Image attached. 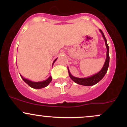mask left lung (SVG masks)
<instances>
[{
    "mask_svg": "<svg viewBox=\"0 0 127 127\" xmlns=\"http://www.w3.org/2000/svg\"><path fill=\"white\" fill-rule=\"evenodd\" d=\"M100 32H101L103 37L104 38V41H105V44L106 46V48H107V52H106V59L104 63V65L102 67L101 70L98 73L95 74V75L91 76L88 77V78H76V77L73 76L71 75L70 72L68 70V75H69L70 78L72 79V80L74 81V82L76 83V84H79V85H82L84 86H92L94 85L95 84L98 83L100 80H101L103 79V77L104 76V75H106V73H107V69L109 67V46L107 45V40L104 36V33H103V32L101 31V30L100 29Z\"/></svg>",
    "mask_w": 127,
    "mask_h": 127,
    "instance_id": "left-lung-1",
    "label": "left lung"
}]
</instances>
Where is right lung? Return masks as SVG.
I'll return each mask as SVG.
<instances>
[{"mask_svg": "<svg viewBox=\"0 0 127 127\" xmlns=\"http://www.w3.org/2000/svg\"><path fill=\"white\" fill-rule=\"evenodd\" d=\"M57 59H56L54 61L53 64L54 63V62L57 60ZM20 76H21V78L23 79V81H24L26 84H28V85L30 86V87H32V88H36V89H40V88H44V87H46V86L49 85V83L51 82L52 81V77L51 76L46 80H45V81H41V82H33V81H30V80H28L27 79L23 78L21 75H20Z\"/></svg>", "mask_w": 127, "mask_h": 127, "instance_id": "1", "label": "right lung"}]
</instances>
